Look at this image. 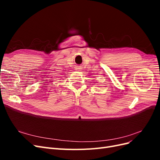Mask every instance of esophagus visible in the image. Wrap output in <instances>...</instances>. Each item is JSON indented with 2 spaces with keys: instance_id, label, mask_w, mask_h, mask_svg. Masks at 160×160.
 Masks as SVG:
<instances>
[{
  "instance_id": "obj_1",
  "label": "esophagus",
  "mask_w": 160,
  "mask_h": 160,
  "mask_svg": "<svg viewBox=\"0 0 160 160\" xmlns=\"http://www.w3.org/2000/svg\"><path fill=\"white\" fill-rule=\"evenodd\" d=\"M76 70H77V69H76Z\"/></svg>"
}]
</instances>
